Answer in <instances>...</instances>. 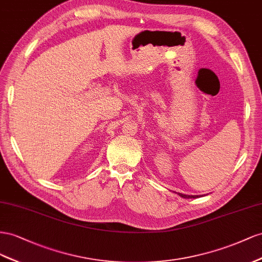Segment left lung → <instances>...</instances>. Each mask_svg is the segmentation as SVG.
<instances>
[{"label":"left lung","instance_id":"left-lung-1","mask_svg":"<svg viewBox=\"0 0 262 262\" xmlns=\"http://www.w3.org/2000/svg\"><path fill=\"white\" fill-rule=\"evenodd\" d=\"M178 194L181 198H183V199H195V198H199L198 195H185V194H182V193H178Z\"/></svg>","mask_w":262,"mask_h":262}]
</instances>
